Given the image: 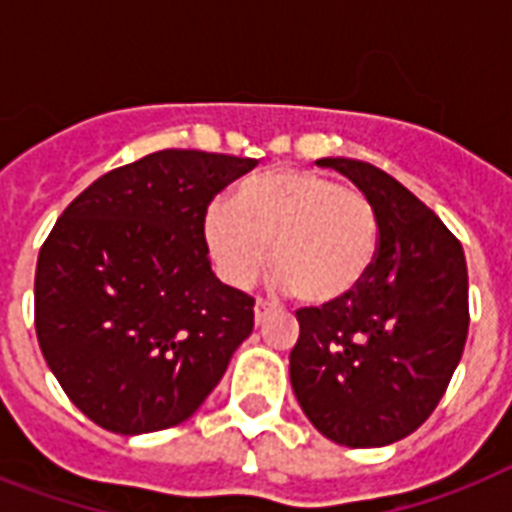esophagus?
Here are the masks:
<instances>
[{"label": "esophagus", "instance_id": "1", "mask_svg": "<svg viewBox=\"0 0 512 512\" xmlns=\"http://www.w3.org/2000/svg\"><path fill=\"white\" fill-rule=\"evenodd\" d=\"M273 313V305L271 303H265V300H257L255 303V324H263L268 316Z\"/></svg>", "mask_w": 512, "mask_h": 512}]
</instances>
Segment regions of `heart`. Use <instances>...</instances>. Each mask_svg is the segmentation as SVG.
I'll return each mask as SVG.
<instances>
[{
	"label": "heart",
	"instance_id": "obj_1",
	"mask_svg": "<svg viewBox=\"0 0 512 512\" xmlns=\"http://www.w3.org/2000/svg\"><path fill=\"white\" fill-rule=\"evenodd\" d=\"M201 236L231 287H249L271 247L279 281L297 300L332 305L372 271L380 223L366 193L321 172L279 167L236 185L231 204H209Z\"/></svg>",
	"mask_w": 512,
	"mask_h": 512
}]
</instances>
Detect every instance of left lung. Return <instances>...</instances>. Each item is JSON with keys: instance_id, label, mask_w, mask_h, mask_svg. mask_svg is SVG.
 Here are the masks:
<instances>
[{"instance_id": "1", "label": "left lung", "mask_w": 512, "mask_h": 512, "mask_svg": "<svg viewBox=\"0 0 512 512\" xmlns=\"http://www.w3.org/2000/svg\"><path fill=\"white\" fill-rule=\"evenodd\" d=\"M377 209L380 247L340 303L297 311L289 380L321 436L350 449L401 441L444 396L468 340V265L433 209L372 164L327 156Z\"/></svg>"}]
</instances>
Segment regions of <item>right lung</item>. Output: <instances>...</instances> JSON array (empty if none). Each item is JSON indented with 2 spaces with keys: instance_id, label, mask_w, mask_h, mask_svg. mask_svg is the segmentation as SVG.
I'll list each match as a JSON object with an SVG mask.
<instances>
[{
  "instance_id": "right-lung-1",
  "label": "right lung",
  "mask_w": 512,
  "mask_h": 512,
  "mask_svg": "<svg viewBox=\"0 0 512 512\" xmlns=\"http://www.w3.org/2000/svg\"><path fill=\"white\" fill-rule=\"evenodd\" d=\"M255 164L167 148L98 177L58 217L36 260V337L95 425H180L252 335L255 300L212 273L201 220Z\"/></svg>"
}]
</instances>
